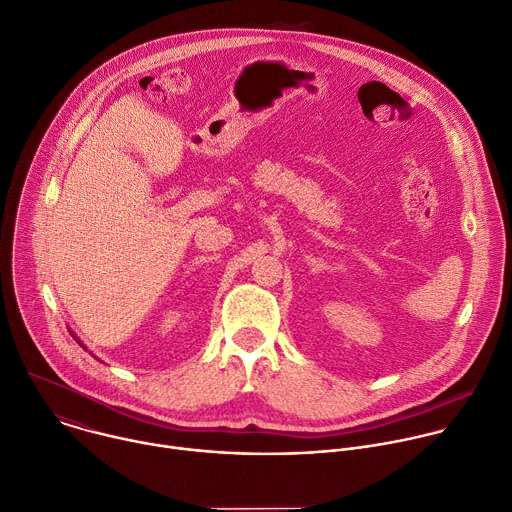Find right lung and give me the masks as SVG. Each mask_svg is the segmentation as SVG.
I'll return each mask as SVG.
<instances>
[{
	"label": "right lung",
	"instance_id": "obj_1",
	"mask_svg": "<svg viewBox=\"0 0 512 512\" xmlns=\"http://www.w3.org/2000/svg\"><path fill=\"white\" fill-rule=\"evenodd\" d=\"M78 343H80V341H78ZM80 345H82V343H80ZM82 347H84V345H82Z\"/></svg>",
	"mask_w": 512,
	"mask_h": 512
}]
</instances>
